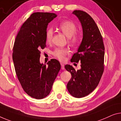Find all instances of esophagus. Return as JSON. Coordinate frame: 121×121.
I'll list each match as a JSON object with an SVG mask.
<instances>
[{"label":"esophagus","instance_id":"34e87169","mask_svg":"<svg viewBox=\"0 0 121 121\" xmlns=\"http://www.w3.org/2000/svg\"><path fill=\"white\" fill-rule=\"evenodd\" d=\"M60 65H61V69H62V70H64L65 69V68H64V64H63V63H61Z\"/></svg>","mask_w":121,"mask_h":121}]
</instances>
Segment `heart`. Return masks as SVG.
I'll return each instance as SVG.
<instances>
[{
	"mask_svg": "<svg viewBox=\"0 0 121 121\" xmlns=\"http://www.w3.org/2000/svg\"><path fill=\"white\" fill-rule=\"evenodd\" d=\"M61 31L68 37L69 41L73 44L78 43L81 37L76 33L77 27L73 22L66 20L61 23L59 25ZM53 36V31L52 28H49L46 32V40L47 43H51ZM69 52V50L66 48H56L53 51L52 54L56 58L60 60H64L66 55Z\"/></svg>",
	"mask_w": 121,
	"mask_h": 121,
	"instance_id": "b5f03b06",
	"label": "heart"
}]
</instances>
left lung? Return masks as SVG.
Returning a JSON list of instances; mask_svg holds the SVG:
<instances>
[{"instance_id":"8db88e82","label":"left lung","mask_w":121,"mask_h":121,"mask_svg":"<svg viewBox=\"0 0 121 121\" xmlns=\"http://www.w3.org/2000/svg\"><path fill=\"white\" fill-rule=\"evenodd\" d=\"M72 14L81 22L83 39L71 62H81V69L76 71L72 65H65L72 76L67 89L72 96L82 98L92 92L99 82L104 71V46L99 29L91 17L81 10L74 11Z\"/></svg>"}]
</instances>
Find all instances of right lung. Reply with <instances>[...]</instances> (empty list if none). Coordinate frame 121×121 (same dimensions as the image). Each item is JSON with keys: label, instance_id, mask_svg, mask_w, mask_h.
I'll list each match as a JSON object with an SVG mask.
<instances>
[{"label": "right lung", "instance_id": "1", "mask_svg": "<svg viewBox=\"0 0 121 121\" xmlns=\"http://www.w3.org/2000/svg\"><path fill=\"white\" fill-rule=\"evenodd\" d=\"M57 16L53 13L35 12L24 22L16 38L12 59L22 88L31 97L40 99L51 91L60 69V64L52 59L40 63L41 49L46 46V32L50 22Z\"/></svg>", "mask_w": 121, "mask_h": 121}]
</instances>
